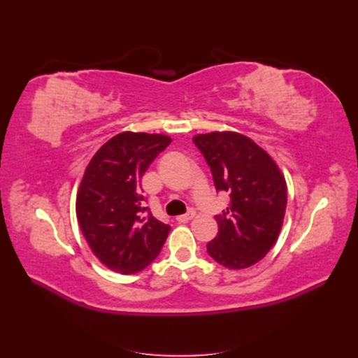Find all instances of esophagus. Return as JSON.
I'll use <instances>...</instances> for the list:
<instances>
[{"instance_id":"obj_1","label":"esophagus","mask_w":358,"mask_h":358,"mask_svg":"<svg viewBox=\"0 0 358 358\" xmlns=\"http://www.w3.org/2000/svg\"><path fill=\"white\" fill-rule=\"evenodd\" d=\"M194 215H196V212H194V210H189V212H187L185 215H179V216H176V221H178V222H188L189 220H192V218H194Z\"/></svg>"}]
</instances>
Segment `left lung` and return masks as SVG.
Wrapping results in <instances>:
<instances>
[{"mask_svg": "<svg viewBox=\"0 0 358 358\" xmlns=\"http://www.w3.org/2000/svg\"><path fill=\"white\" fill-rule=\"evenodd\" d=\"M210 169L215 189L230 196L215 215L218 234L208 254L227 268L258 263L275 245L287 209V185L275 161L251 138L210 133L192 138Z\"/></svg>", "mask_w": 358, "mask_h": 358, "instance_id": "1", "label": "left lung"}]
</instances>
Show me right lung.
Segmentation results:
<instances>
[{
    "label": "right lung",
    "mask_w": 358,
    "mask_h": 358,
    "mask_svg": "<svg viewBox=\"0 0 358 358\" xmlns=\"http://www.w3.org/2000/svg\"><path fill=\"white\" fill-rule=\"evenodd\" d=\"M171 140L161 134L121 133L104 143L86 167L76 213L94 255L113 272L131 275L159 254L170 225L145 208L142 178Z\"/></svg>",
    "instance_id": "1"
}]
</instances>
